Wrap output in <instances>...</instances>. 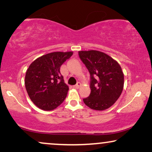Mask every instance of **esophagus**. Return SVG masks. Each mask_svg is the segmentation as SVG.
<instances>
[{"label":"esophagus","mask_w":152,"mask_h":152,"mask_svg":"<svg viewBox=\"0 0 152 152\" xmlns=\"http://www.w3.org/2000/svg\"><path fill=\"white\" fill-rule=\"evenodd\" d=\"M81 85H82V84H81L80 82H77V84L75 85L73 87H74V88H79L81 86Z\"/></svg>","instance_id":"obj_1"}]
</instances>
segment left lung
I'll list each match as a JSON object with an SVG mask.
<instances>
[{"label":"left lung","mask_w":152,"mask_h":152,"mask_svg":"<svg viewBox=\"0 0 152 152\" xmlns=\"http://www.w3.org/2000/svg\"><path fill=\"white\" fill-rule=\"evenodd\" d=\"M79 56L91 75V92L83 99L84 104L96 111L109 109L123 90L124 74L120 64L100 51H79Z\"/></svg>","instance_id":"obj_1"}]
</instances>
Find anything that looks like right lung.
<instances>
[{"mask_svg":"<svg viewBox=\"0 0 152 152\" xmlns=\"http://www.w3.org/2000/svg\"><path fill=\"white\" fill-rule=\"evenodd\" d=\"M73 52H54L35 59L26 71L25 85L32 102L44 111H52L64 101L68 86L60 67Z\"/></svg>","mask_w":152,"mask_h":152,"instance_id":"add662e5","label":"right lung"}]
</instances>
